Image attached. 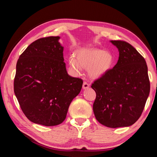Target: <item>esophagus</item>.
I'll list each match as a JSON object with an SVG mask.
<instances>
[{
	"label": "esophagus",
	"instance_id": "obj_1",
	"mask_svg": "<svg viewBox=\"0 0 157 157\" xmlns=\"http://www.w3.org/2000/svg\"><path fill=\"white\" fill-rule=\"evenodd\" d=\"M90 87V84L87 82H84V84H83V88L84 90L85 89H88Z\"/></svg>",
	"mask_w": 157,
	"mask_h": 157
}]
</instances>
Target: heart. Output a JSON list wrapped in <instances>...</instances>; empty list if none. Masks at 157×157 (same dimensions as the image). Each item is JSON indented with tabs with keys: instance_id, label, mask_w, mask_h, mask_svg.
<instances>
[{
	"instance_id": "1",
	"label": "heart",
	"mask_w": 157,
	"mask_h": 157,
	"mask_svg": "<svg viewBox=\"0 0 157 157\" xmlns=\"http://www.w3.org/2000/svg\"><path fill=\"white\" fill-rule=\"evenodd\" d=\"M75 59L70 57L69 65L79 73L82 69L89 68V73L92 78L101 77L111 69L115 58L111 52H105L101 49L93 48L81 50L77 52Z\"/></svg>"
}]
</instances>
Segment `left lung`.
I'll list each match as a JSON object with an SVG mask.
<instances>
[{"mask_svg":"<svg viewBox=\"0 0 157 157\" xmlns=\"http://www.w3.org/2000/svg\"><path fill=\"white\" fill-rule=\"evenodd\" d=\"M119 49L117 64L92 83L96 120L108 128L134 124L140 117L150 93L148 67L144 58L123 40H111Z\"/></svg>","mask_w":157,"mask_h":157,"instance_id":"1","label":"left lung"}]
</instances>
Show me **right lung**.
<instances>
[{
  "instance_id": "obj_1",
  "label": "right lung",
  "mask_w": 157,
  "mask_h": 157,
  "mask_svg": "<svg viewBox=\"0 0 157 157\" xmlns=\"http://www.w3.org/2000/svg\"><path fill=\"white\" fill-rule=\"evenodd\" d=\"M59 38L48 36L32 42L16 65L14 92L20 107L29 121L45 126L64 121L83 84L67 72Z\"/></svg>"
}]
</instances>
